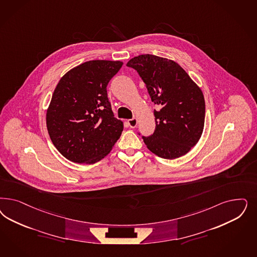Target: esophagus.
I'll list each match as a JSON object with an SVG mask.
<instances>
[{
	"label": "esophagus",
	"instance_id": "1",
	"mask_svg": "<svg viewBox=\"0 0 257 257\" xmlns=\"http://www.w3.org/2000/svg\"><path fill=\"white\" fill-rule=\"evenodd\" d=\"M127 123H128V124H130V126H131V127L134 128V127H136V126H137V124H138V120H137L136 118H133V119H130V120L127 121Z\"/></svg>",
	"mask_w": 257,
	"mask_h": 257
}]
</instances>
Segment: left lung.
<instances>
[{
    "label": "left lung",
    "mask_w": 257,
    "mask_h": 257,
    "mask_svg": "<svg viewBox=\"0 0 257 257\" xmlns=\"http://www.w3.org/2000/svg\"><path fill=\"white\" fill-rule=\"evenodd\" d=\"M126 66L135 69L147 85L154 109L156 127L143 137L147 148L159 157L173 160L188 153L204 127L205 101L202 91L188 74L168 58L140 55Z\"/></svg>",
    "instance_id": "8db88e82"
}]
</instances>
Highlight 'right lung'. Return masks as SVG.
Listing matches in <instances>:
<instances>
[{
    "instance_id": "right-lung-1",
    "label": "right lung",
    "mask_w": 257,
    "mask_h": 257,
    "mask_svg": "<svg viewBox=\"0 0 257 257\" xmlns=\"http://www.w3.org/2000/svg\"><path fill=\"white\" fill-rule=\"evenodd\" d=\"M120 60H90L63 75L46 112L51 141L77 164L91 165L107 156L120 138L124 124L113 115L107 94Z\"/></svg>"
}]
</instances>
